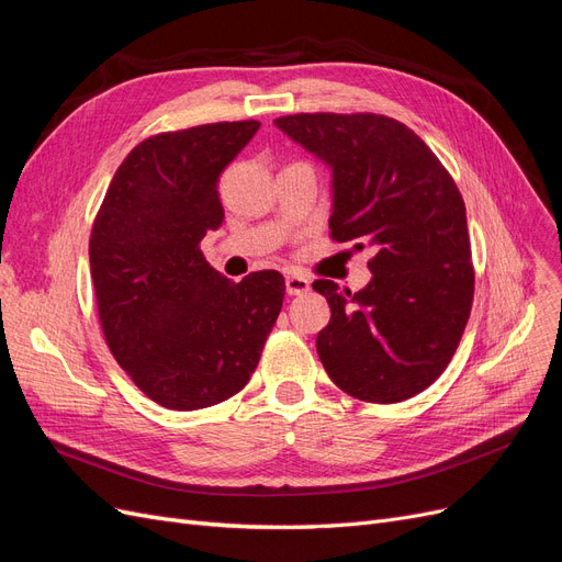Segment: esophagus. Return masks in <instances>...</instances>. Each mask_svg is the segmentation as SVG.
Listing matches in <instances>:
<instances>
[{
	"label": "esophagus",
	"mask_w": 562,
	"mask_h": 562,
	"mask_svg": "<svg viewBox=\"0 0 562 562\" xmlns=\"http://www.w3.org/2000/svg\"><path fill=\"white\" fill-rule=\"evenodd\" d=\"M285 291L288 295H304L310 291V279L302 274H288L285 277Z\"/></svg>",
	"instance_id": "esophagus-1"
}]
</instances>
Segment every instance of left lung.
<instances>
[{
    "instance_id": "left-lung-1",
    "label": "left lung",
    "mask_w": 562,
    "mask_h": 562,
    "mask_svg": "<svg viewBox=\"0 0 562 562\" xmlns=\"http://www.w3.org/2000/svg\"><path fill=\"white\" fill-rule=\"evenodd\" d=\"M274 124L333 168V241L372 250L363 291L314 281L330 304L316 335L323 368L359 401L413 398L448 368L471 314L462 194L427 143L391 116L316 112Z\"/></svg>"
}]
</instances>
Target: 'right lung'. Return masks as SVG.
I'll return each instance as SVG.
<instances>
[{"label":"right lung","mask_w":562,"mask_h":562,"mask_svg":"<svg viewBox=\"0 0 562 562\" xmlns=\"http://www.w3.org/2000/svg\"><path fill=\"white\" fill-rule=\"evenodd\" d=\"M258 128L250 119L149 135L116 168L93 220L89 260L105 342L168 411L239 394L281 312L279 271L234 283L199 248L225 217L220 173Z\"/></svg>","instance_id":"obj_1"}]
</instances>
